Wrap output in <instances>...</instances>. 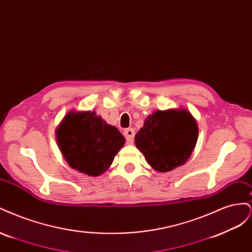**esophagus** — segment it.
<instances>
[{
	"label": "esophagus",
	"mask_w": 252,
	"mask_h": 252,
	"mask_svg": "<svg viewBox=\"0 0 252 252\" xmlns=\"http://www.w3.org/2000/svg\"><path fill=\"white\" fill-rule=\"evenodd\" d=\"M124 135L125 138L127 140V142L129 144H131L133 142V139H134V130L132 128H128V129H125L124 131Z\"/></svg>",
	"instance_id": "1"
}]
</instances>
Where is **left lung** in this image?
Masks as SVG:
<instances>
[{
    "instance_id": "obj_1",
    "label": "left lung",
    "mask_w": 252,
    "mask_h": 252,
    "mask_svg": "<svg viewBox=\"0 0 252 252\" xmlns=\"http://www.w3.org/2000/svg\"><path fill=\"white\" fill-rule=\"evenodd\" d=\"M199 127L185 108L157 110L144 121L134 143L147 163L158 172H168L187 162L195 147Z\"/></svg>"
}]
</instances>
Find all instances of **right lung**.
Masks as SVG:
<instances>
[{
    "mask_svg": "<svg viewBox=\"0 0 252 252\" xmlns=\"http://www.w3.org/2000/svg\"><path fill=\"white\" fill-rule=\"evenodd\" d=\"M56 136L68 165L89 177H98L107 170L126 142L117 127L91 110L68 112L59 124Z\"/></svg>",
    "mask_w": 252,
    "mask_h": 252,
    "instance_id": "add662e5",
    "label": "right lung"
}]
</instances>
